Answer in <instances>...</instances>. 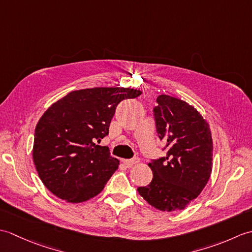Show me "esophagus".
Segmentation results:
<instances>
[{"mask_svg":"<svg viewBox=\"0 0 252 252\" xmlns=\"http://www.w3.org/2000/svg\"><path fill=\"white\" fill-rule=\"evenodd\" d=\"M123 163H125L126 167H133V165L136 164L137 162H140V159L138 158H133V159H125L122 160Z\"/></svg>","mask_w":252,"mask_h":252,"instance_id":"34e87169","label":"esophagus"}]
</instances>
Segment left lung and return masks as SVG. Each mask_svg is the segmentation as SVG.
I'll list each match as a JSON object with an SVG mask.
<instances>
[{
    "instance_id": "left-lung-1",
    "label": "left lung",
    "mask_w": 252,
    "mask_h": 252,
    "mask_svg": "<svg viewBox=\"0 0 252 252\" xmlns=\"http://www.w3.org/2000/svg\"><path fill=\"white\" fill-rule=\"evenodd\" d=\"M154 108L160 140L167 155L149 162L153 180L137 191L161 211L182 210L198 197L212 171V137L208 122L180 98L159 95Z\"/></svg>"
}]
</instances>
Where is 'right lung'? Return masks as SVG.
<instances>
[{"instance_id": "obj_1", "label": "right lung", "mask_w": 252, "mask_h": 252, "mask_svg": "<svg viewBox=\"0 0 252 252\" xmlns=\"http://www.w3.org/2000/svg\"><path fill=\"white\" fill-rule=\"evenodd\" d=\"M140 90L93 88L72 91L50 106L35 126L32 158L41 181L67 202L98 195L119 165L109 148L99 146L108 135L116 107L140 96Z\"/></svg>"}]
</instances>
